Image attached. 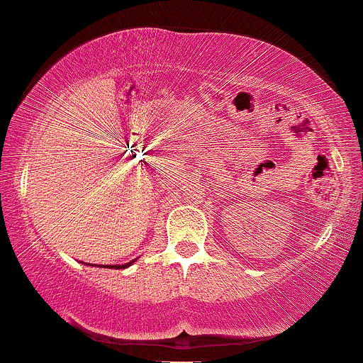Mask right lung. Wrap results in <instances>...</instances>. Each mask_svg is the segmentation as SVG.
<instances>
[{
	"label": "right lung",
	"instance_id": "right-lung-1",
	"mask_svg": "<svg viewBox=\"0 0 363 363\" xmlns=\"http://www.w3.org/2000/svg\"><path fill=\"white\" fill-rule=\"evenodd\" d=\"M136 259H133V261H129V262H126V264H104V268H114V269H124V268H129V266L133 264V262H135ZM90 266H94V264H90ZM101 266V264H99Z\"/></svg>",
	"mask_w": 363,
	"mask_h": 363
}]
</instances>
